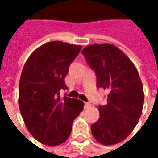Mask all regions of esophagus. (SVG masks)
Wrapping results in <instances>:
<instances>
[{
	"instance_id": "esophagus-1",
	"label": "esophagus",
	"mask_w": 158,
	"mask_h": 158,
	"mask_svg": "<svg viewBox=\"0 0 158 158\" xmlns=\"http://www.w3.org/2000/svg\"><path fill=\"white\" fill-rule=\"evenodd\" d=\"M90 106V103L89 102H85L84 103V108H89Z\"/></svg>"
}]
</instances>
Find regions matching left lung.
<instances>
[{
    "label": "left lung",
    "mask_w": 158,
    "mask_h": 158,
    "mask_svg": "<svg viewBox=\"0 0 158 158\" xmlns=\"http://www.w3.org/2000/svg\"><path fill=\"white\" fill-rule=\"evenodd\" d=\"M82 55L97 79V88L108 91L107 103L99 105L100 119L91 125L94 138L111 145L124 140L134 130L142 114L143 85L131 60L110 44H95Z\"/></svg>",
    "instance_id": "1"
}]
</instances>
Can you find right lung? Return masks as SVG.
<instances>
[{
	"instance_id": "1",
	"label": "right lung",
	"mask_w": 158,
	"mask_h": 158,
	"mask_svg": "<svg viewBox=\"0 0 158 158\" xmlns=\"http://www.w3.org/2000/svg\"><path fill=\"white\" fill-rule=\"evenodd\" d=\"M80 46L61 41L38 48L27 59L19 83V108L30 134L43 144L64 143L70 135L72 123L83 110L77 99L60 97L67 89L65 78Z\"/></svg>"
}]
</instances>
